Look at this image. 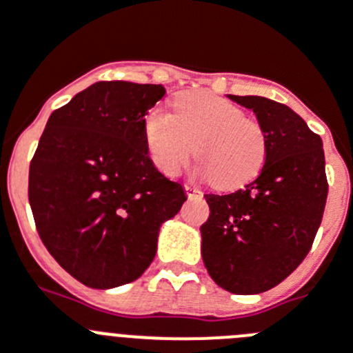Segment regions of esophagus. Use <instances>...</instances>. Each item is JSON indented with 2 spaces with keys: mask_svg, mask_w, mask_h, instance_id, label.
<instances>
[{
  "mask_svg": "<svg viewBox=\"0 0 353 353\" xmlns=\"http://www.w3.org/2000/svg\"><path fill=\"white\" fill-rule=\"evenodd\" d=\"M185 194L189 198H196V196H201V190L194 185H185Z\"/></svg>",
  "mask_w": 353,
  "mask_h": 353,
  "instance_id": "esophagus-1",
  "label": "esophagus"
}]
</instances>
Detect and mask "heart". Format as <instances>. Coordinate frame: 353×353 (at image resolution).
<instances>
[{
    "label": "heart",
    "mask_w": 353,
    "mask_h": 353,
    "mask_svg": "<svg viewBox=\"0 0 353 353\" xmlns=\"http://www.w3.org/2000/svg\"><path fill=\"white\" fill-rule=\"evenodd\" d=\"M143 134L155 168L179 174L194 155L198 174L219 189H236L255 179L266 163L268 141L257 121L240 106L208 92H185L174 99V113L150 108Z\"/></svg>",
    "instance_id": "b5f03b06"
}]
</instances>
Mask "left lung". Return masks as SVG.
<instances>
[{
  "instance_id": "left-lung-1",
  "label": "left lung",
  "mask_w": 353,
  "mask_h": 353,
  "mask_svg": "<svg viewBox=\"0 0 353 353\" xmlns=\"http://www.w3.org/2000/svg\"><path fill=\"white\" fill-rule=\"evenodd\" d=\"M252 110L268 141L261 174L225 196L206 194L201 255L213 282L232 294H261L308 255L327 199L322 140L287 105L232 96Z\"/></svg>"
}]
</instances>
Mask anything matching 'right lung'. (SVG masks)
Here are the masks:
<instances>
[{"mask_svg":"<svg viewBox=\"0 0 353 353\" xmlns=\"http://www.w3.org/2000/svg\"><path fill=\"white\" fill-rule=\"evenodd\" d=\"M163 85L96 82L48 117L29 166V205L59 266L90 289L134 282L187 196L148 157L145 113Z\"/></svg>","mask_w":353,"mask_h":353,"instance_id":"obj_1","label":"right lung"}]
</instances>
